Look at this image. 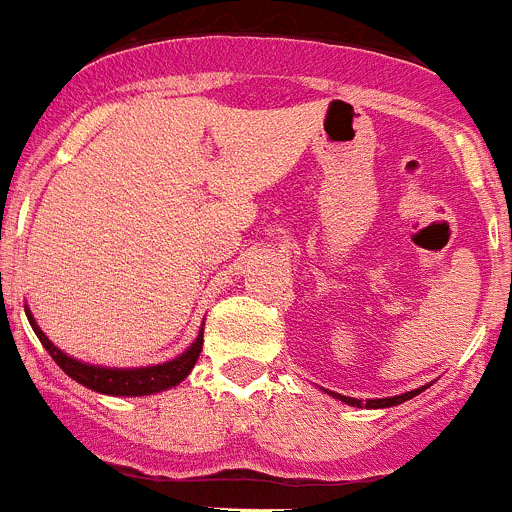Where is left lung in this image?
Masks as SVG:
<instances>
[{
  "label": "left lung",
  "instance_id": "1",
  "mask_svg": "<svg viewBox=\"0 0 512 512\" xmlns=\"http://www.w3.org/2000/svg\"><path fill=\"white\" fill-rule=\"evenodd\" d=\"M421 391H408L403 393V396H393V398H378V401H366V408H391V406H398V403L403 401H411L413 396H418ZM336 398H341L343 403H348V406H358L361 408L363 403L358 401V398H348V396H338V393H333Z\"/></svg>",
  "mask_w": 512,
  "mask_h": 512
}]
</instances>
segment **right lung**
Listing matches in <instances>:
<instances>
[{"label":"right lung","mask_w":512,"mask_h":512,"mask_svg":"<svg viewBox=\"0 0 512 512\" xmlns=\"http://www.w3.org/2000/svg\"><path fill=\"white\" fill-rule=\"evenodd\" d=\"M29 323H32L34 333L39 336L42 346L47 348L49 356L57 361V366L67 373L69 378H74L82 386L91 388L96 393H106V396H149V393L166 391V388L176 386V383L184 381L191 373V368L199 361V353L204 348V333H199L191 348H186L179 358L169 363H161V366H149V368H99V366H86V363L77 361V358L67 356V353L59 351L52 341L42 333V328L34 323L32 313H27Z\"/></svg>","instance_id":"1"}]
</instances>
